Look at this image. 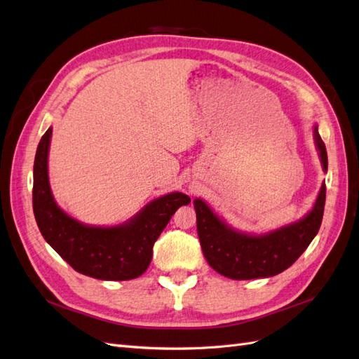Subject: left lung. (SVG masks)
I'll list each match as a JSON object with an SVG mask.
<instances>
[{"mask_svg":"<svg viewBox=\"0 0 359 359\" xmlns=\"http://www.w3.org/2000/svg\"><path fill=\"white\" fill-rule=\"evenodd\" d=\"M314 144L323 170H328V156L323 140L313 127ZM327 187L322 184L313 208L295 223L268 233H244L220 219L202 199H194L198 235L202 252L212 269L232 280L265 278L283 273L306 252L318 235L323 217Z\"/></svg>","mask_w":359,"mask_h":359,"instance_id":"left-lung-1","label":"left lung"}]
</instances>
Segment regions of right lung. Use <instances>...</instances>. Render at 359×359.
Instances as JSON below:
<instances>
[{"label":"right lung","instance_id":"1","mask_svg":"<svg viewBox=\"0 0 359 359\" xmlns=\"http://www.w3.org/2000/svg\"><path fill=\"white\" fill-rule=\"evenodd\" d=\"M52 127L41 136L34 160L32 210L46 243L78 273L99 280H132L153 259V245L170 217L190 198L172 191L147 203L132 219L116 226H91L64 212L53 199L48 173Z\"/></svg>","mask_w":359,"mask_h":359}]
</instances>
